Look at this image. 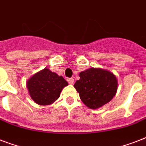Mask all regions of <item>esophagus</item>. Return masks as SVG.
<instances>
[{
	"mask_svg": "<svg viewBox=\"0 0 146 146\" xmlns=\"http://www.w3.org/2000/svg\"><path fill=\"white\" fill-rule=\"evenodd\" d=\"M66 80H67V82H68L70 84H73V82H74V80H73V78H67Z\"/></svg>",
	"mask_w": 146,
	"mask_h": 146,
	"instance_id": "esophagus-1",
	"label": "esophagus"
}]
</instances>
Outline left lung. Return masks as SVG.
I'll use <instances>...</instances> for the list:
<instances>
[{
    "instance_id": "obj_1",
    "label": "left lung",
    "mask_w": 146,
    "mask_h": 146,
    "mask_svg": "<svg viewBox=\"0 0 146 146\" xmlns=\"http://www.w3.org/2000/svg\"><path fill=\"white\" fill-rule=\"evenodd\" d=\"M74 84L80 99L92 109L98 108L115 96L117 80L113 73L98 68H90L80 73Z\"/></svg>"
}]
</instances>
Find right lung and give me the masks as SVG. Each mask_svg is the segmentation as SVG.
Returning <instances> with one entry per match:
<instances>
[{
	"instance_id": "add662e5",
	"label": "right lung",
	"mask_w": 146,
	"mask_h": 146,
	"mask_svg": "<svg viewBox=\"0 0 146 146\" xmlns=\"http://www.w3.org/2000/svg\"><path fill=\"white\" fill-rule=\"evenodd\" d=\"M67 85L63 76L45 68L28 80L27 88L34 102L40 105H48L60 97L63 88Z\"/></svg>"
}]
</instances>
